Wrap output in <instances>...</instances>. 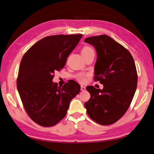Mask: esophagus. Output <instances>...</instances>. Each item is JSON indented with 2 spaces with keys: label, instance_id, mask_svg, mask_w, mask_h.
Masks as SVG:
<instances>
[{
  "label": "esophagus",
  "instance_id": "34e87169",
  "mask_svg": "<svg viewBox=\"0 0 154 154\" xmlns=\"http://www.w3.org/2000/svg\"><path fill=\"white\" fill-rule=\"evenodd\" d=\"M85 89H86L85 87H84V86H83V85L81 86V91H85Z\"/></svg>",
  "mask_w": 154,
  "mask_h": 154
}]
</instances>
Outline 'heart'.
<instances>
[{"instance_id": "1", "label": "heart", "mask_w": 154, "mask_h": 154, "mask_svg": "<svg viewBox=\"0 0 154 154\" xmlns=\"http://www.w3.org/2000/svg\"><path fill=\"white\" fill-rule=\"evenodd\" d=\"M92 50V49H91L89 47H87V46L84 47L82 49V50H81V53H83V52H86L87 51H89V50ZM87 76V75L83 73H81L77 74L76 77H77V79L79 81V82L83 83V82H85V81Z\"/></svg>"}]
</instances>
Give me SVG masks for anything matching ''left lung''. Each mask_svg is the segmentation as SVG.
I'll list each match as a JSON object with an SVG mask.
<instances>
[{
	"label": "left lung",
	"instance_id": "left-lung-1",
	"mask_svg": "<svg viewBox=\"0 0 154 154\" xmlns=\"http://www.w3.org/2000/svg\"><path fill=\"white\" fill-rule=\"evenodd\" d=\"M85 42L95 48L94 81L103 89L87 86L90 99L85 103L91 119L101 125H110L126 113L137 87L138 74L130 51L107 35L87 38Z\"/></svg>",
	"mask_w": 154,
	"mask_h": 154
}]
</instances>
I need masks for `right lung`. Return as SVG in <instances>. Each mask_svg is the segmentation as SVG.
I'll list each match as a JSON object with an SVG mask.
<instances>
[{"label":"right lung","instance_id":"add662e5","mask_svg":"<svg viewBox=\"0 0 154 154\" xmlns=\"http://www.w3.org/2000/svg\"><path fill=\"white\" fill-rule=\"evenodd\" d=\"M82 34L55 35L39 40L26 52L20 64L17 89L26 112L34 122L53 126L66 115L71 100L80 92L73 80L63 86L54 83L55 72L66 63Z\"/></svg>","mask_w":154,"mask_h":154}]
</instances>
